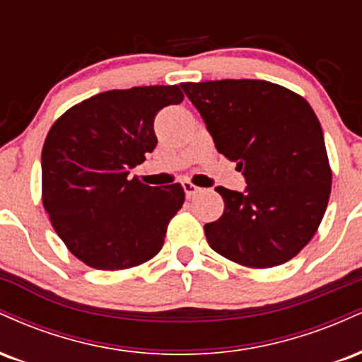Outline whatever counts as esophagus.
Listing matches in <instances>:
<instances>
[{"label":"esophagus","instance_id":"esophagus-1","mask_svg":"<svg viewBox=\"0 0 362 362\" xmlns=\"http://www.w3.org/2000/svg\"><path fill=\"white\" fill-rule=\"evenodd\" d=\"M182 187H184V190H185V195H187V199L194 197L195 194H197V192H201V189H199V187H195L194 184H190L189 180L182 182Z\"/></svg>","mask_w":362,"mask_h":362}]
</instances>
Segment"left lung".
<instances>
[{
  "mask_svg": "<svg viewBox=\"0 0 362 362\" xmlns=\"http://www.w3.org/2000/svg\"><path fill=\"white\" fill-rule=\"evenodd\" d=\"M245 192L216 187L223 216L204 224L209 247L253 269L296 257L317 233L332 189L325 139L305 98L264 80L182 83Z\"/></svg>",
  "mask_w": 362,
  "mask_h": 362,
  "instance_id": "8db88e82",
  "label": "left lung"
}]
</instances>
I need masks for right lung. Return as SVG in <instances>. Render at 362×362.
<instances>
[{
    "label": "right lung",
    "instance_id": "add662e5",
    "mask_svg": "<svg viewBox=\"0 0 362 362\" xmlns=\"http://www.w3.org/2000/svg\"><path fill=\"white\" fill-rule=\"evenodd\" d=\"M182 100L177 85L109 90L71 107L49 131L44 207L68 250L90 267L131 269L163 247L184 189L129 180V172L156 148L158 112Z\"/></svg>",
    "mask_w": 362,
    "mask_h": 362
}]
</instances>
